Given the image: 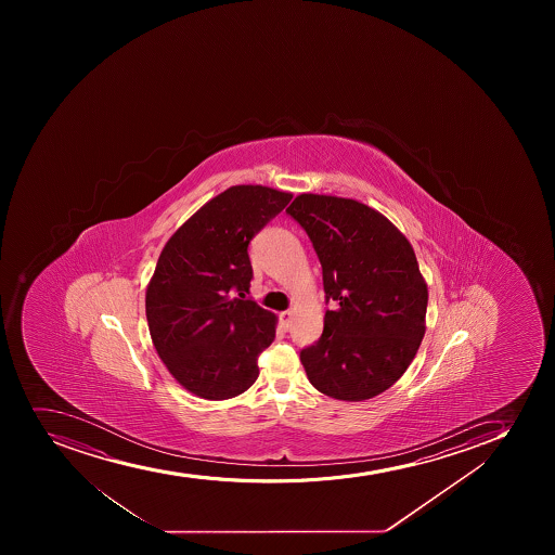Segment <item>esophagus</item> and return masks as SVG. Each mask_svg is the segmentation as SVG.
Returning a JSON list of instances; mask_svg holds the SVG:
<instances>
[{"label":"esophagus","mask_w":555,"mask_h":555,"mask_svg":"<svg viewBox=\"0 0 555 555\" xmlns=\"http://www.w3.org/2000/svg\"><path fill=\"white\" fill-rule=\"evenodd\" d=\"M279 317H281L282 327H284V330H289V325H292L293 320L292 311H282Z\"/></svg>","instance_id":"obj_1"}]
</instances>
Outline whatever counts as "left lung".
Segmentation results:
<instances>
[{"label": "left lung", "mask_w": 555, "mask_h": 555, "mask_svg": "<svg viewBox=\"0 0 555 555\" xmlns=\"http://www.w3.org/2000/svg\"><path fill=\"white\" fill-rule=\"evenodd\" d=\"M313 242L327 302L324 333L300 352L314 389L335 400L382 395L416 357L428 289L406 236L354 198L302 193L286 209Z\"/></svg>", "instance_id": "1"}]
</instances>
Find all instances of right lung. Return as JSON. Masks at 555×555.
<instances>
[{
    "label": "right lung",
    "mask_w": 555,
    "mask_h": 555,
    "mask_svg": "<svg viewBox=\"0 0 555 555\" xmlns=\"http://www.w3.org/2000/svg\"><path fill=\"white\" fill-rule=\"evenodd\" d=\"M292 198L260 184L228 188L160 251L146 287L150 336L171 376L198 398L230 400L258 378V354L274 340L276 317L242 300L253 279L247 246Z\"/></svg>",
    "instance_id": "add662e5"
}]
</instances>
